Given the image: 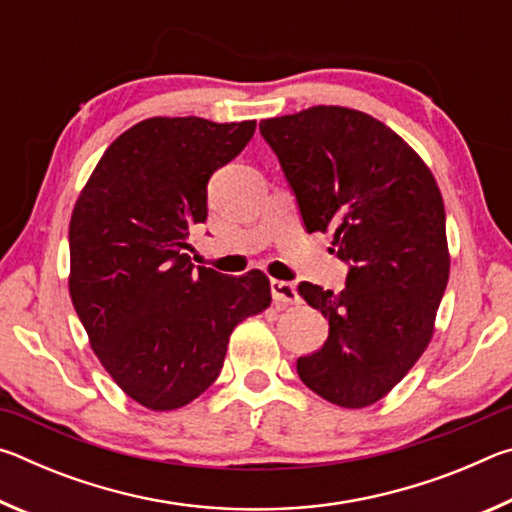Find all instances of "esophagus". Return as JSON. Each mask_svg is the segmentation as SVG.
Instances as JSON below:
<instances>
[{
    "label": "esophagus",
    "instance_id": "obj_1",
    "mask_svg": "<svg viewBox=\"0 0 512 512\" xmlns=\"http://www.w3.org/2000/svg\"><path fill=\"white\" fill-rule=\"evenodd\" d=\"M271 296L275 302H282V305H296V302H300L296 287L284 280H271Z\"/></svg>",
    "mask_w": 512,
    "mask_h": 512
}]
</instances>
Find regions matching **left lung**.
I'll use <instances>...</instances> for the list:
<instances>
[{
    "label": "left lung",
    "mask_w": 512,
    "mask_h": 512,
    "mask_svg": "<svg viewBox=\"0 0 512 512\" xmlns=\"http://www.w3.org/2000/svg\"><path fill=\"white\" fill-rule=\"evenodd\" d=\"M307 232H334L345 289L300 282L327 318L300 379L327 402L363 409L413 368L433 334L449 277L445 205L427 164L366 112L314 106L259 121Z\"/></svg>",
    "instance_id": "obj_1"
}]
</instances>
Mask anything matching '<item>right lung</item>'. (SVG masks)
I'll return each mask as SVG.
<instances>
[{
	"mask_svg": "<svg viewBox=\"0 0 512 512\" xmlns=\"http://www.w3.org/2000/svg\"><path fill=\"white\" fill-rule=\"evenodd\" d=\"M255 121L153 117L101 155L69 223V296L121 391L171 411L219 377L232 329L271 305L262 271L189 262L212 173L244 151Z\"/></svg>",
	"mask_w": 512,
	"mask_h": 512,
	"instance_id": "add662e5",
	"label": "right lung"
}]
</instances>
